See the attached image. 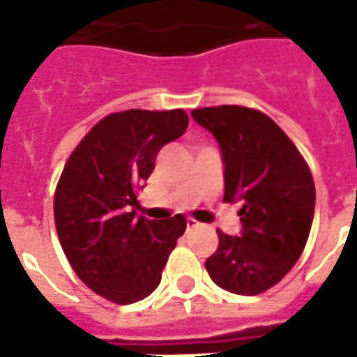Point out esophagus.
Returning a JSON list of instances; mask_svg holds the SVG:
<instances>
[{
  "label": "esophagus",
  "instance_id": "1",
  "mask_svg": "<svg viewBox=\"0 0 357 357\" xmlns=\"http://www.w3.org/2000/svg\"><path fill=\"white\" fill-rule=\"evenodd\" d=\"M202 224L198 222V220H195V218H187V229H196L200 228Z\"/></svg>",
  "mask_w": 357,
  "mask_h": 357
}]
</instances>
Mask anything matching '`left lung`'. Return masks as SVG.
<instances>
[{
	"label": "left lung",
	"instance_id": "left-lung-1",
	"mask_svg": "<svg viewBox=\"0 0 357 357\" xmlns=\"http://www.w3.org/2000/svg\"><path fill=\"white\" fill-rule=\"evenodd\" d=\"M190 116L220 146L224 202H241V235L217 229L206 268L218 287L265 293L304 252L315 213V183L293 140L265 113L241 105L195 109Z\"/></svg>",
	"mask_w": 357,
	"mask_h": 357
}]
</instances>
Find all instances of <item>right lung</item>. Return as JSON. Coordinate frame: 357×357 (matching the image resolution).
Wrapping results in <instances>:
<instances>
[{
	"label": "right lung",
	"instance_id": "add662e5",
	"mask_svg": "<svg viewBox=\"0 0 357 357\" xmlns=\"http://www.w3.org/2000/svg\"><path fill=\"white\" fill-rule=\"evenodd\" d=\"M187 126L183 109L113 113L85 135L64 165L53 200L59 241L81 282L114 304L150 296L185 234L183 215L159 222L129 207L139 204L159 150Z\"/></svg>",
	"mask_w": 357,
	"mask_h": 357
}]
</instances>
